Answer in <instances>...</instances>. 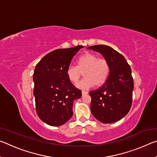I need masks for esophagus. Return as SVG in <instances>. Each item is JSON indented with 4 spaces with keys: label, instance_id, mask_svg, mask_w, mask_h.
I'll return each instance as SVG.
<instances>
[{
    "label": "esophagus",
    "instance_id": "esophagus-1",
    "mask_svg": "<svg viewBox=\"0 0 157 157\" xmlns=\"http://www.w3.org/2000/svg\"><path fill=\"white\" fill-rule=\"evenodd\" d=\"M88 91H82V95H86L87 94H88Z\"/></svg>",
    "mask_w": 157,
    "mask_h": 157
}]
</instances>
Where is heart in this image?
Returning <instances> with one entry per match:
<instances>
[{
    "instance_id": "b5f03b06",
    "label": "heart",
    "mask_w": 157,
    "mask_h": 157,
    "mask_svg": "<svg viewBox=\"0 0 157 157\" xmlns=\"http://www.w3.org/2000/svg\"><path fill=\"white\" fill-rule=\"evenodd\" d=\"M109 64L103 57H98L93 52H86L78 59V66L69 65L66 69V75L72 83L78 84L82 76L86 78L77 86L82 89H88L95 85L100 86L105 83L109 74Z\"/></svg>"
}]
</instances>
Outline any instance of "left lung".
I'll list each match as a JSON object with an SVG mask.
<instances>
[{
    "instance_id": "left-lung-1",
    "label": "left lung",
    "mask_w": 157,
    "mask_h": 157,
    "mask_svg": "<svg viewBox=\"0 0 157 157\" xmlns=\"http://www.w3.org/2000/svg\"><path fill=\"white\" fill-rule=\"evenodd\" d=\"M87 48L101 53L110 68L105 83L89 92L91 113L103 123H115L125 116L131 108L134 89L131 67L125 58L110 46L97 45Z\"/></svg>"
}]
</instances>
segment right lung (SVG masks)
Wrapping results in <instances>:
<instances>
[{"label":"right lung","mask_w":157,"mask_h":157,"mask_svg":"<svg viewBox=\"0 0 157 157\" xmlns=\"http://www.w3.org/2000/svg\"><path fill=\"white\" fill-rule=\"evenodd\" d=\"M82 46L57 49L37 63L33 74V94L36 113L49 125L60 126L73 116L74 100L82 91L73 86L66 75V69Z\"/></svg>","instance_id":"obj_1"}]
</instances>
